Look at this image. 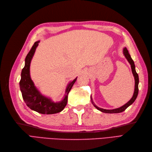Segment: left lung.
<instances>
[{
	"label": "left lung",
	"instance_id": "left-lung-1",
	"mask_svg": "<svg viewBox=\"0 0 152 152\" xmlns=\"http://www.w3.org/2000/svg\"><path fill=\"white\" fill-rule=\"evenodd\" d=\"M123 54L124 56L126 57V58L127 59L128 61L129 62L130 65H131V68H132V73H133V75L134 76V78H135V90H134V95L132 96V98H131V99L128 102V103H126L125 104H124L123 106L121 107L118 108H115V109H113V110H106V109H103V108H99L97 106L95 105V104L94 103V102H92V97L91 96V99L92 101V104H94V106L97 108V109L100 110L101 112H104V113H108V114H114V113H120V112H122L123 111L125 110L126 108L129 107L130 105L133 103L135 100L136 99L138 95V92H139V87H138V85H139V76H138V74L135 71V64H134V62L133 61V60L132 59V58L130 55L129 53H128V50H127V49L126 48H124L123 49Z\"/></svg>",
	"mask_w": 152,
	"mask_h": 152
}]
</instances>
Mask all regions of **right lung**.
Listing matches in <instances>:
<instances>
[{"instance_id":"right-lung-1","label":"right lung","mask_w":152,"mask_h":152,"mask_svg":"<svg viewBox=\"0 0 152 152\" xmlns=\"http://www.w3.org/2000/svg\"><path fill=\"white\" fill-rule=\"evenodd\" d=\"M40 41L34 42L29 53L27 54L25 59V66L21 72V79L20 81V88L22 98L25 103L31 109L42 114H53L60 112L67 103L69 92L72 88L74 83L76 81L75 78L71 81L66 88L65 95L63 100L60 102H53L50 98L40 94L34 86L33 81L30 77V64L35 52L36 48Z\"/></svg>"}]
</instances>
